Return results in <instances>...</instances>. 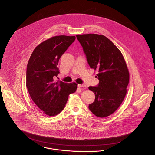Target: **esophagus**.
Segmentation results:
<instances>
[{"instance_id":"obj_1","label":"esophagus","mask_w":155,"mask_h":155,"mask_svg":"<svg viewBox=\"0 0 155 155\" xmlns=\"http://www.w3.org/2000/svg\"><path fill=\"white\" fill-rule=\"evenodd\" d=\"M78 87H86V85L84 84H78Z\"/></svg>"}]
</instances>
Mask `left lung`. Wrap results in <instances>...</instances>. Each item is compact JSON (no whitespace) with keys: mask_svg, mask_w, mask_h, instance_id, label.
<instances>
[{"mask_svg":"<svg viewBox=\"0 0 155 155\" xmlns=\"http://www.w3.org/2000/svg\"><path fill=\"white\" fill-rule=\"evenodd\" d=\"M76 36L90 68L98 72V86L88 87L95 96L89 109L97 117H107L117 110L126 95L130 80L126 62L120 50L106 36L93 33Z\"/></svg>","mask_w":155,"mask_h":155,"instance_id":"1","label":"left lung"}]
</instances>
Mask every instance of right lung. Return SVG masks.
Here are the masks:
<instances>
[{"label":"right lung","instance_id":"obj_1","mask_svg":"<svg viewBox=\"0 0 155 155\" xmlns=\"http://www.w3.org/2000/svg\"><path fill=\"white\" fill-rule=\"evenodd\" d=\"M75 36L51 37L35 47L29 59L26 73V86L36 106L49 116L58 114L65 107L69 94L77 84L55 81L61 57L75 41Z\"/></svg>","mask_w":155,"mask_h":155}]
</instances>
